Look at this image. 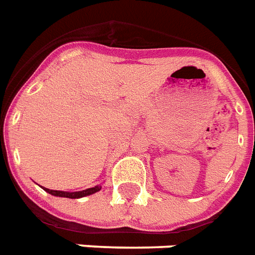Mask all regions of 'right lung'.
I'll use <instances>...</instances> for the list:
<instances>
[{
  "mask_svg": "<svg viewBox=\"0 0 255 255\" xmlns=\"http://www.w3.org/2000/svg\"><path fill=\"white\" fill-rule=\"evenodd\" d=\"M101 187L100 185H96L93 188H88L84 189V191H77V192H64V191H54V189H48L44 188V191H47L51 195H54V196H59V197H68V199H79V197H84L88 196V195H92V193L99 192Z\"/></svg>",
  "mask_w": 255,
  "mask_h": 255,
  "instance_id": "1",
  "label": "right lung"
}]
</instances>
